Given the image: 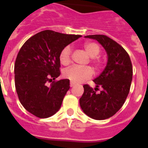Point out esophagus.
I'll return each instance as SVG.
<instances>
[{
  "instance_id": "esophagus-1",
  "label": "esophagus",
  "mask_w": 148,
  "mask_h": 148,
  "mask_svg": "<svg viewBox=\"0 0 148 148\" xmlns=\"http://www.w3.org/2000/svg\"><path fill=\"white\" fill-rule=\"evenodd\" d=\"M75 84L73 82H70V87H73V86H75Z\"/></svg>"
}]
</instances>
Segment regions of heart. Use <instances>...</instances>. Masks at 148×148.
<instances>
[{
    "mask_svg": "<svg viewBox=\"0 0 148 148\" xmlns=\"http://www.w3.org/2000/svg\"><path fill=\"white\" fill-rule=\"evenodd\" d=\"M84 49L90 56V61L92 64L95 71L100 70L102 61L99 58V54L101 52L100 46L95 42H87L84 44ZM72 49L70 46L63 48L59 54V60L61 64L68 65L71 61ZM64 76L74 83H80L92 77V70L90 66L79 67L72 66L64 70Z\"/></svg>",
    "mask_w": 148,
    "mask_h": 148,
    "instance_id": "b5f03b06",
    "label": "heart"
}]
</instances>
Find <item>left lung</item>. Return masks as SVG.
Returning <instances> with one entry per match:
<instances>
[{
  "instance_id": "1",
  "label": "left lung",
  "mask_w": 148,
  "mask_h": 148,
  "mask_svg": "<svg viewBox=\"0 0 148 148\" xmlns=\"http://www.w3.org/2000/svg\"><path fill=\"white\" fill-rule=\"evenodd\" d=\"M99 41L108 53L104 71L95 78V90L84 84L79 103L84 113L95 120H104L116 114L125 102L130 92L133 66L128 53L120 44L104 35H87ZM103 87L99 94L98 87ZM97 93L96 94L95 92Z\"/></svg>"
}]
</instances>
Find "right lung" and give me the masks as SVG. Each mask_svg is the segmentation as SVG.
<instances>
[{
	"mask_svg": "<svg viewBox=\"0 0 148 148\" xmlns=\"http://www.w3.org/2000/svg\"><path fill=\"white\" fill-rule=\"evenodd\" d=\"M80 37L44 30L29 38L18 52L15 63L16 92L23 108L36 117L48 118L59 110L70 89L69 79L55 81L61 74L60 52Z\"/></svg>",
	"mask_w": 148,
	"mask_h": 148,
	"instance_id": "add662e5",
	"label": "right lung"
}]
</instances>
